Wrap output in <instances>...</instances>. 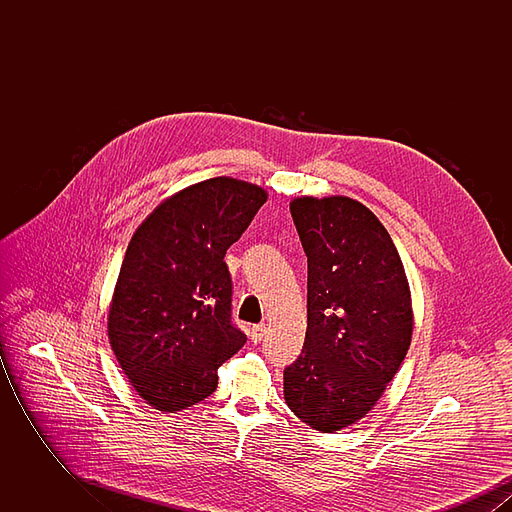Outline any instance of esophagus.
<instances>
[{"label":"esophagus","mask_w":512,"mask_h":512,"mask_svg":"<svg viewBox=\"0 0 512 512\" xmlns=\"http://www.w3.org/2000/svg\"><path fill=\"white\" fill-rule=\"evenodd\" d=\"M265 334H267V326H265V324H255V326L251 328V340L261 341Z\"/></svg>","instance_id":"obj_1"}]
</instances>
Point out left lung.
<instances>
[{"label":"left lung","mask_w":512,"mask_h":512,"mask_svg":"<svg viewBox=\"0 0 512 512\" xmlns=\"http://www.w3.org/2000/svg\"><path fill=\"white\" fill-rule=\"evenodd\" d=\"M293 224L307 255V332L284 370V399L311 428L334 434L382 397L413 336V303L388 230L363 203L297 197Z\"/></svg>","instance_id":"obj_1"}]
</instances>
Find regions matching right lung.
Here are the masks:
<instances>
[{
  "label": "right lung",
  "mask_w": 512,
  "mask_h": 512,
  "mask_svg": "<svg viewBox=\"0 0 512 512\" xmlns=\"http://www.w3.org/2000/svg\"><path fill=\"white\" fill-rule=\"evenodd\" d=\"M267 197L244 180L209 178L159 203L134 232L107 332L130 386L153 409L174 413L209 397L219 366L244 345L224 255Z\"/></svg>",
  "instance_id": "right-lung-1"
}]
</instances>
